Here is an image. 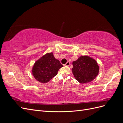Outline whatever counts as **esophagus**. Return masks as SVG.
<instances>
[{
  "instance_id": "34e87169",
  "label": "esophagus",
  "mask_w": 123,
  "mask_h": 123,
  "mask_svg": "<svg viewBox=\"0 0 123 123\" xmlns=\"http://www.w3.org/2000/svg\"><path fill=\"white\" fill-rule=\"evenodd\" d=\"M70 62H67L66 64H65L64 65H65V66H69L70 65Z\"/></svg>"
}]
</instances>
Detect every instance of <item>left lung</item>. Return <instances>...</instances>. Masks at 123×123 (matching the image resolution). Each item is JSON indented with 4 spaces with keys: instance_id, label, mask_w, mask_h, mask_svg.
<instances>
[{
    "instance_id": "8db88e82",
    "label": "left lung",
    "mask_w": 123,
    "mask_h": 123,
    "mask_svg": "<svg viewBox=\"0 0 123 123\" xmlns=\"http://www.w3.org/2000/svg\"><path fill=\"white\" fill-rule=\"evenodd\" d=\"M72 64L74 76L80 84L91 82L98 74L99 66L97 62L88 56H81Z\"/></svg>"
}]
</instances>
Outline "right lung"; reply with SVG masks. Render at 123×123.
I'll return each mask as SVG.
<instances>
[{"label": "right lung", "mask_w": 123, "mask_h": 123, "mask_svg": "<svg viewBox=\"0 0 123 123\" xmlns=\"http://www.w3.org/2000/svg\"><path fill=\"white\" fill-rule=\"evenodd\" d=\"M62 67L52 53H47L35 62L32 74L37 81L46 83L57 75L59 69Z\"/></svg>", "instance_id": "right-lung-1"}]
</instances>
